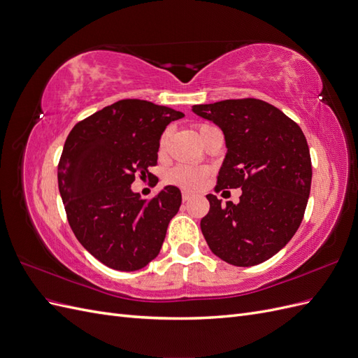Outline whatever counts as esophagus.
<instances>
[{
    "label": "esophagus",
    "mask_w": 358,
    "mask_h": 358,
    "mask_svg": "<svg viewBox=\"0 0 358 358\" xmlns=\"http://www.w3.org/2000/svg\"><path fill=\"white\" fill-rule=\"evenodd\" d=\"M189 199H191V194L187 192V191H183V192H182V200H183V201H188Z\"/></svg>",
    "instance_id": "esophagus-1"
}]
</instances>
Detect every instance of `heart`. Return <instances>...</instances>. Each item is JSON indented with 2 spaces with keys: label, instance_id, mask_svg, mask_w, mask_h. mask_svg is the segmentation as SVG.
Returning <instances> with one entry per match:
<instances>
[{
  "label": "heart",
  "instance_id": "obj_1",
  "mask_svg": "<svg viewBox=\"0 0 358 358\" xmlns=\"http://www.w3.org/2000/svg\"><path fill=\"white\" fill-rule=\"evenodd\" d=\"M213 128L210 125H200L199 127V133L203 134L206 129ZM167 133H164L159 138V152H162L166 148L167 142ZM206 176H208V171L201 167H194V166H178L175 169H171L167 175V180L173 185H178L182 189L185 191H197L201 188V185L206 180Z\"/></svg>",
  "mask_w": 358,
  "mask_h": 358
}]
</instances>
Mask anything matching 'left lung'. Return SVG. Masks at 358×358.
<instances>
[{"label": "left lung", "instance_id": "obj_1", "mask_svg": "<svg viewBox=\"0 0 358 358\" xmlns=\"http://www.w3.org/2000/svg\"><path fill=\"white\" fill-rule=\"evenodd\" d=\"M192 112L225 137L215 189L242 188L237 204L206 196L210 209L200 222L204 239L225 263H263L291 241L305 215L312 180L306 137L284 112L257 99L196 104Z\"/></svg>", "mask_w": 358, "mask_h": 358}]
</instances>
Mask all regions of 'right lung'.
Returning a JSON list of instances; mask_svg holds the SVG:
<instances>
[{"instance_id": "obj_1", "label": "right lung", "mask_w": 358, "mask_h": 358, "mask_svg": "<svg viewBox=\"0 0 358 358\" xmlns=\"http://www.w3.org/2000/svg\"><path fill=\"white\" fill-rule=\"evenodd\" d=\"M182 112L145 100H121L78 122L58 164L67 220L82 246L107 267L134 272L159 254L170 220L180 208L179 188L152 200L131 191L149 178L159 138Z\"/></svg>"}]
</instances>
